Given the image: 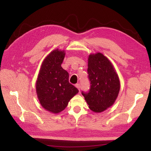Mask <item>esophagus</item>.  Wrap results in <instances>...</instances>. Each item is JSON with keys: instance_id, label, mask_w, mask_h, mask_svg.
Returning <instances> with one entry per match:
<instances>
[{"instance_id": "esophagus-1", "label": "esophagus", "mask_w": 151, "mask_h": 151, "mask_svg": "<svg viewBox=\"0 0 151 151\" xmlns=\"http://www.w3.org/2000/svg\"><path fill=\"white\" fill-rule=\"evenodd\" d=\"M76 88L79 89V91H80V90H81V86H80V84H76Z\"/></svg>"}]
</instances>
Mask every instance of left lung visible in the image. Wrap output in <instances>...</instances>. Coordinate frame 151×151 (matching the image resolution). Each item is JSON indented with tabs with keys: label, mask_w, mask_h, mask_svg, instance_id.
Instances as JSON below:
<instances>
[{
	"label": "left lung",
	"mask_w": 151,
	"mask_h": 151,
	"mask_svg": "<svg viewBox=\"0 0 151 151\" xmlns=\"http://www.w3.org/2000/svg\"><path fill=\"white\" fill-rule=\"evenodd\" d=\"M88 79L90 88L82 91L89 108L99 113L115 101L120 91V81L108 59L101 53L90 55L88 58Z\"/></svg>",
	"instance_id": "obj_1"
}]
</instances>
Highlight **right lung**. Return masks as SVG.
Masks as SVG:
<instances>
[{"instance_id": "add662e5", "label": "right lung", "mask_w": 151, "mask_h": 151, "mask_svg": "<svg viewBox=\"0 0 151 151\" xmlns=\"http://www.w3.org/2000/svg\"><path fill=\"white\" fill-rule=\"evenodd\" d=\"M64 51L55 50L45 59L36 81V93L42 106L53 113L63 111L79 92L68 82V73L61 67Z\"/></svg>"}]
</instances>
